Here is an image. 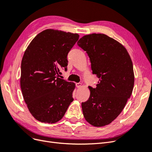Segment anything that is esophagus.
<instances>
[{"label":"esophagus","instance_id":"34e87169","mask_svg":"<svg viewBox=\"0 0 152 152\" xmlns=\"http://www.w3.org/2000/svg\"><path fill=\"white\" fill-rule=\"evenodd\" d=\"M76 86L77 88H80L82 86V83H80V82H79V83H76Z\"/></svg>","mask_w":152,"mask_h":152}]
</instances>
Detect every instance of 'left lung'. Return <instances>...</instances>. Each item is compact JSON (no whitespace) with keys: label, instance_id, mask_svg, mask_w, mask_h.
<instances>
[{"label":"left lung","instance_id":"left-lung-1","mask_svg":"<svg viewBox=\"0 0 152 152\" xmlns=\"http://www.w3.org/2000/svg\"><path fill=\"white\" fill-rule=\"evenodd\" d=\"M77 45L86 51L99 79L96 88L89 86V98L82 103L84 117L91 125L104 126L118 116L131 97L134 84L132 60L121 44L104 34L84 35Z\"/></svg>","mask_w":152,"mask_h":152}]
</instances>
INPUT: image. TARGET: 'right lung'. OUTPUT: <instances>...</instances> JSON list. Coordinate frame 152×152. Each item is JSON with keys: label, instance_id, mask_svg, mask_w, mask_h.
<instances>
[{"label": "right lung", "instance_id": "obj_1", "mask_svg": "<svg viewBox=\"0 0 152 152\" xmlns=\"http://www.w3.org/2000/svg\"><path fill=\"white\" fill-rule=\"evenodd\" d=\"M77 34L48 29L31 40L21 65L20 85L30 112L41 122L60 121L73 101V82L59 77L67 70V55L79 39Z\"/></svg>", "mask_w": 152, "mask_h": 152}]
</instances>
